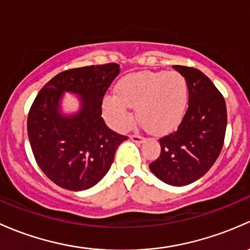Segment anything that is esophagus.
Instances as JSON below:
<instances>
[{"label": "esophagus", "instance_id": "34e87169", "mask_svg": "<svg viewBox=\"0 0 250 250\" xmlns=\"http://www.w3.org/2000/svg\"><path fill=\"white\" fill-rule=\"evenodd\" d=\"M130 140L133 141V142H136V143H142L144 141V138L140 135H131Z\"/></svg>", "mask_w": 250, "mask_h": 250}]
</instances>
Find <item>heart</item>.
<instances>
[{
  "instance_id": "b5f03b06",
  "label": "heart",
  "mask_w": 250,
  "mask_h": 250,
  "mask_svg": "<svg viewBox=\"0 0 250 250\" xmlns=\"http://www.w3.org/2000/svg\"><path fill=\"white\" fill-rule=\"evenodd\" d=\"M117 95L104 100V112L114 130L126 131L133 122L130 108L150 132L164 135L181 124L188 109L189 86L178 72H150L128 74L117 85Z\"/></svg>"
}]
</instances>
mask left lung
Masks as SVG:
<instances>
[{"label": "left lung", "mask_w": 250, "mask_h": 250, "mask_svg": "<svg viewBox=\"0 0 250 250\" xmlns=\"http://www.w3.org/2000/svg\"><path fill=\"white\" fill-rule=\"evenodd\" d=\"M185 77L189 104L177 131L160 138V156L149 165L160 181L184 187L201 178L219 156L228 115L223 95L201 71L173 66Z\"/></svg>", "instance_id": "8db88e82"}]
</instances>
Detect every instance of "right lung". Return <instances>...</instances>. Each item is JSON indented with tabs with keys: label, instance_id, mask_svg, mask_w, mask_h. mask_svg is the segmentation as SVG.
<instances>
[{
	"label": "right lung",
	"instance_id": "right-lung-1",
	"mask_svg": "<svg viewBox=\"0 0 250 250\" xmlns=\"http://www.w3.org/2000/svg\"><path fill=\"white\" fill-rule=\"evenodd\" d=\"M119 72L118 63L67 69L50 79L33 101L27 117L31 148L43 173L59 187L72 191L94 187L127 140L101 117L102 100ZM65 92L80 96L81 109L74 115L61 112Z\"/></svg>",
	"mask_w": 250,
	"mask_h": 250
}]
</instances>
